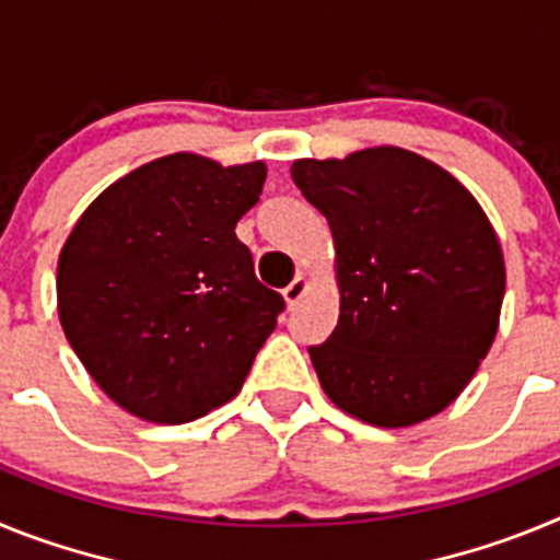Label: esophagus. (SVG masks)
Wrapping results in <instances>:
<instances>
[{"label": "esophagus", "mask_w": 560, "mask_h": 560, "mask_svg": "<svg viewBox=\"0 0 560 560\" xmlns=\"http://www.w3.org/2000/svg\"><path fill=\"white\" fill-rule=\"evenodd\" d=\"M305 291H308V277H305V275H296L294 280H291L289 289L283 291L285 305H289V308H294V305L300 303V300H303V296H305Z\"/></svg>", "instance_id": "1"}]
</instances>
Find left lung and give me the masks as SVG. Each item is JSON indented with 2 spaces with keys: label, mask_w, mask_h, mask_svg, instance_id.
<instances>
[{
  "label": "left lung",
  "mask_w": 560,
  "mask_h": 560,
  "mask_svg": "<svg viewBox=\"0 0 560 560\" xmlns=\"http://www.w3.org/2000/svg\"><path fill=\"white\" fill-rule=\"evenodd\" d=\"M291 179L334 235L339 323L308 348L325 395L384 429L443 412L499 330L504 257L479 201L395 145L296 160Z\"/></svg>",
  "instance_id": "obj_1"
}]
</instances>
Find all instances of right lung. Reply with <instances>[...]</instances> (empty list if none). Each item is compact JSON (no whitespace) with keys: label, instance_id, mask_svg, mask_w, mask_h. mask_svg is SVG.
<instances>
[{"label":"right lung","instance_id":"1","mask_svg":"<svg viewBox=\"0 0 560 560\" xmlns=\"http://www.w3.org/2000/svg\"><path fill=\"white\" fill-rule=\"evenodd\" d=\"M264 162L171 153L108 185L58 257V316L97 387L151 423H190L235 398L283 296L257 283L235 224Z\"/></svg>","mask_w":560,"mask_h":560}]
</instances>
